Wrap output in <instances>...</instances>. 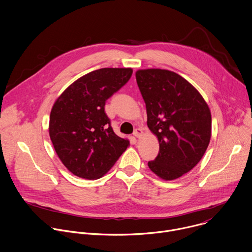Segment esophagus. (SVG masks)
Listing matches in <instances>:
<instances>
[{"mask_svg": "<svg viewBox=\"0 0 252 252\" xmlns=\"http://www.w3.org/2000/svg\"><path fill=\"white\" fill-rule=\"evenodd\" d=\"M133 135H134L136 138H140V137L143 135V129H141V128H137V129L134 131Z\"/></svg>", "mask_w": 252, "mask_h": 252, "instance_id": "esophagus-1", "label": "esophagus"}]
</instances>
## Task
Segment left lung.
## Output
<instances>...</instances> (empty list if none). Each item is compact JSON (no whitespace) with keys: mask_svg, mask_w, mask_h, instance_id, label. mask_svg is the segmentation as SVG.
Listing matches in <instances>:
<instances>
[{"mask_svg":"<svg viewBox=\"0 0 252 252\" xmlns=\"http://www.w3.org/2000/svg\"><path fill=\"white\" fill-rule=\"evenodd\" d=\"M136 80L146 103L148 127L159 143L158 155L148 165L162 179L178 178L200 161L208 148L210 109L198 91L174 72L139 70Z\"/></svg>","mask_w":252,"mask_h":252,"instance_id":"obj_1","label":"left lung"}]
</instances>
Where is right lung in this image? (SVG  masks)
<instances>
[{"label": "right lung", "instance_id": "obj_1", "mask_svg": "<svg viewBox=\"0 0 252 252\" xmlns=\"http://www.w3.org/2000/svg\"><path fill=\"white\" fill-rule=\"evenodd\" d=\"M130 68H102L73 83L54 103L49 135L63 164L75 175L97 179L129 146L105 113L106 100L131 78Z\"/></svg>", "mask_w": 252, "mask_h": 252}]
</instances>
